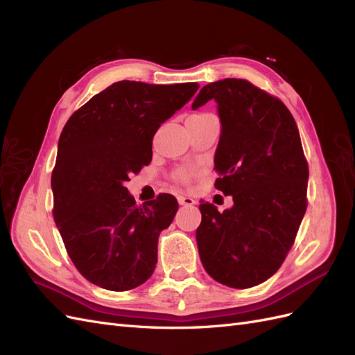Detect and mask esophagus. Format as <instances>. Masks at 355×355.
<instances>
[{
    "label": "esophagus",
    "mask_w": 355,
    "mask_h": 355,
    "mask_svg": "<svg viewBox=\"0 0 355 355\" xmlns=\"http://www.w3.org/2000/svg\"><path fill=\"white\" fill-rule=\"evenodd\" d=\"M178 201H179L180 206H194V204L197 202L194 198L188 197V196H179Z\"/></svg>",
    "instance_id": "1"
}]
</instances>
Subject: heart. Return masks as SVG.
I'll use <instances>...</instances> for the list:
<instances>
[{"label": "heart", "instance_id": "heart-1", "mask_svg": "<svg viewBox=\"0 0 355 355\" xmlns=\"http://www.w3.org/2000/svg\"><path fill=\"white\" fill-rule=\"evenodd\" d=\"M204 115H209V114H198V115H192V116H189V118H198V116H204ZM191 176H192L191 171L182 170V171H179V173L176 175V180L180 182V184H188Z\"/></svg>", "mask_w": 355, "mask_h": 355}]
</instances>
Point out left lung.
<instances>
[{"label":"left lung","mask_w":355,"mask_h":355,"mask_svg":"<svg viewBox=\"0 0 355 355\" xmlns=\"http://www.w3.org/2000/svg\"><path fill=\"white\" fill-rule=\"evenodd\" d=\"M218 103L220 137L214 187L231 196L222 213L200 204V259L220 284L249 288L274 275L292 249L306 210L308 163L286 105L245 80L225 78L200 90L197 110Z\"/></svg>","instance_id":"8db88e82"}]
</instances>
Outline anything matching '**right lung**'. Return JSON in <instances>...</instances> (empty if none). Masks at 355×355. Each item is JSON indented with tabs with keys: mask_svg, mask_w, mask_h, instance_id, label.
Listing matches in <instances>:
<instances>
[{
	"mask_svg": "<svg viewBox=\"0 0 355 355\" xmlns=\"http://www.w3.org/2000/svg\"><path fill=\"white\" fill-rule=\"evenodd\" d=\"M200 85L123 80L75 111L59 137L51 175L53 218L80 274L124 292L157 263L159 232L178 211L170 194L136 206L124 184L153 159V137Z\"/></svg>",
	"mask_w": 355,
	"mask_h": 355,
	"instance_id": "right-lung-1",
	"label": "right lung"
}]
</instances>
